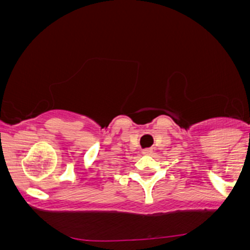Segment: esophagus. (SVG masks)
<instances>
[{
    "instance_id": "esophagus-1",
    "label": "esophagus",
    "mask_w": 250,
    "mask_h": 250,
    "mask_svg": "<svg viewBox=\"0 0 250 250\" xmlns=\"http://www.w3.org/2000/svg\"><path fill=\"white\" fill-rule=\"evenodd\" d=\"M151 153H153V150H151L150 148L143 149V150H142V154H143V155H150Z\"/></svg>"
}]
</instances>
